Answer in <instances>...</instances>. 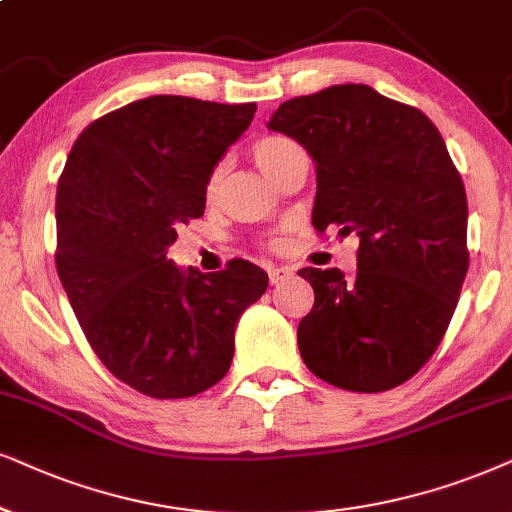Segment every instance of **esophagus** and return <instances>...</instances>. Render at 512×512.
<instances>
[{"label": "esophagus", "instance_id": "esophagus-1", "mask_svg": "<svg viewBox=\"0 0 512 512\" xmlns=\"http://www.w3.org/2000/svg\"><path fill=\"white\" fill-rule=\"evenodd\" d=\"M290 274H293V269L290 267H269V283L271 286H276V283L290 278Z\"/></svg>", "mask_w": 512, "mask_h": 512}]
</instances>
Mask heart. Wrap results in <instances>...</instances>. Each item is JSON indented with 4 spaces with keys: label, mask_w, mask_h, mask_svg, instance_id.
Returning <instances> with one entry per match:
<instances>
[{
    "label": "heart",
    "mask_w": 512,
    "mask_h": 512,
    "mask_svg": "<svg viewBox=\"0 0 512 512\" xmlns=\"http://www.w3.org/2000/svg\"><path fill=\"white\" fill-rule=\"evenodd\" d=\"M300 151L302 148L286 137H264L252 146V158H255V163L260 165V170L267 174L271 181H278V177H281L283 170H286L290 160H293V155H297ZM222 172H224L222 165L212 172V177L208 181V193L217 191Z\"/></svg>",
    "instance_id": "b5f03b06"
}]
</instances>
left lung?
I'll return each instance as SVG.
<instances>
[{
    "instance_id": "8db88e82",
    "label": "left lung",
    "mask_w": 512,
    "mask_h": 512,
    "mask_svg": "<svg viewBox=\"0 0 512 512\" xmlns=\"http://www.w3.org/2000/svg\"><path fill=\"white\" fill-rule=\"evenodd\" d=\"M267 127L312 155L314 229L359 236L352 278L297 271L314 288L297 326L302 361L342 390L406 383L442 342L468 274V200L442 134L368 84L297 96Z\"/></svg>"
}]
</instances>
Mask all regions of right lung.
Here are the masks:
<instances>
[{
	"instance_id": "obj_1",
	"label": "right lung",
	"mask_w": 512,
	"mask_h": 512,
	"mask_svg": "<svg viewBox=\"0 0 512 512\" xmlns=\"http://www.w3.org/2000/svg\"><path fill=\"white\" fill-rule=\"evenodd\" d=\"M255 111L167 94L132 101L84 129L58 179V278L96 357L146 397L217 385L238 319L269 286L248 260L217 274L167 260Z\"/></svg>"
}]
</instances>
